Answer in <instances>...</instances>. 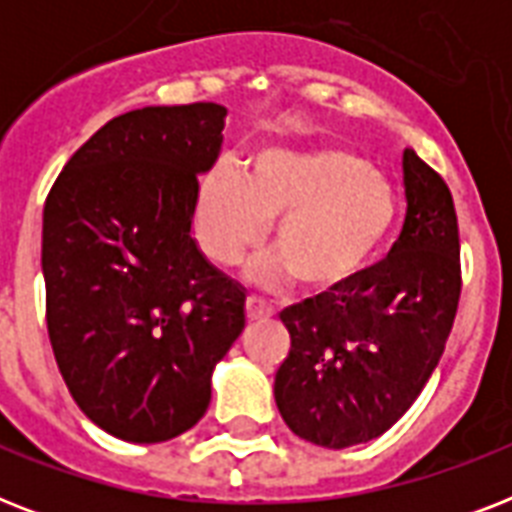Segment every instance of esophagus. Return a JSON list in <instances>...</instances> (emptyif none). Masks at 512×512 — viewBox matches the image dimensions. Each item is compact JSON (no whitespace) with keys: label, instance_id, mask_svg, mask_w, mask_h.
Here are the masks:
<instances>
[{"label":"esophagus","instance_id":"esophagus-1","mask_svg":"<svg viewBox=\"0 0 512 512\" xmlns=\"http://www.w3.org/2000/svg\"><path fill=\"white\" fill-rule=\"evenodd\" d=\"M273 313V308L268 303H263L260 297H247V319L249 321H260V319H268Z\"/></svg>","mask_w":512,"mask_h":512}]
</instances>
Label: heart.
Segmentation results:
<instances>
[{"instance_id":"obj_1","label":"heart","mask_w":512,"mask_h":512,"mask_svg":"<svg viewBox=\"0 0 512 512\" xmlns=\"http://www.w3.org/2000/svg\"><path fill=\"white\" fill-rule=\"evenodd\" d=\"M398 217L396 188L353 148H268L247 175L217 164L199 185L196 228L209 260L236 263L263 241L273 244L249 265V279L279 289L292 281L308 295H340L361 279Z\"/></svg>"}]
</instances>
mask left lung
<instances>
[{
	"label": "left lung",
	"instance_id": "obj_1",
	"mask_svg": "<svg viewBox=\"0 0 512 512\" xmlns=\"http://www.w3.org/2000/svg\"><path fill=\"white\" fill-rule=\"evenodd\" d=\"M406 220L356 284L289 305L273 396L295 436L345 449L393 428L441 361L460 303V228L444 177L404 151Z\"/></svg>",
	"mask_w": 512,
	"mask_h": 512
}]
</instances>
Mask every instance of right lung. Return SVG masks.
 <instances>
[{
  "mask_svg": "<svg viewBox=\"0 0 512 512\" xmlns=\"http://www.w3.org/2000/svg\"><path fill=\"white\" fill-rule=\"evenodd\" d=\"M225 108L148 106L103 124L44 201L47 332L76 406L132 444L204 417L212 369L244 329V289L191 236Z\"/></svg>",
  "mask_w": 512,
  "mask_h": 512,
  "instance_id": "1",
  "label": "right lung"
}]
</instances>
